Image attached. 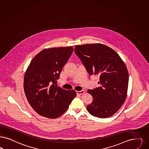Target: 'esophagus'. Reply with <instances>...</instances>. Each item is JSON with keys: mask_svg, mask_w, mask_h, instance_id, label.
<instances>
[{"mask_svg": "<svg viewBox=\"0 0 149 149\" xmlns=\"http://www.w3.org/2000/svg\"><path fill=\"white\" fill-rule=\"evenodd\" d=\"M85 93V91L84 90H81V91H77V95H81Z\"/></svg>", "mask_w": 149, "mask_h": 149, "instance_id": "34e87169", "label": "esophagus"}]
</instances>
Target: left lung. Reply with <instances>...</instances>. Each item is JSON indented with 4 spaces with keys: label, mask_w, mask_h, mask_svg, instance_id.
Returning <instances> with one entry per match:
<instances>
[{
    "label": "left lung",
    "mask_w": 149,
    "mask_h": 149,
    "mask_svg": "<svg viewBox=\"0 0 149 149\" xmlns=\"http://www.w3.org/2000/svg\"><path fill=\"white\" fill-rule=\"evenodd\" d=\"M75 53L90 75H99L101 86L88 92L93 96L87 105L91 115L107 118L116 113L125 101L129 73L124 62L111 48L101 44L76 45Z\"/></svg>",
    "instance_id": "left-lung-1"
}]
</instances>
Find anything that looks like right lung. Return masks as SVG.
<instances>
[{
	"instance_id": "add662e5",
	"label": "right lung",
	"mask_w": 149,
	"mask_h": 149,
	"mask_svg": "<svg viewBox=\"0 0 149 149\" xmlns=\"http://www.w3.org/2000/svg\"><path fill=\"white\" fill-rule=\"evenodd\" d=\"M72 52V47L44 49L32 59L25 72L24 90L26 99L42 116L59 117L77 95L75 90H66L56 85Z\"/></svg>"
}]
</instances>
